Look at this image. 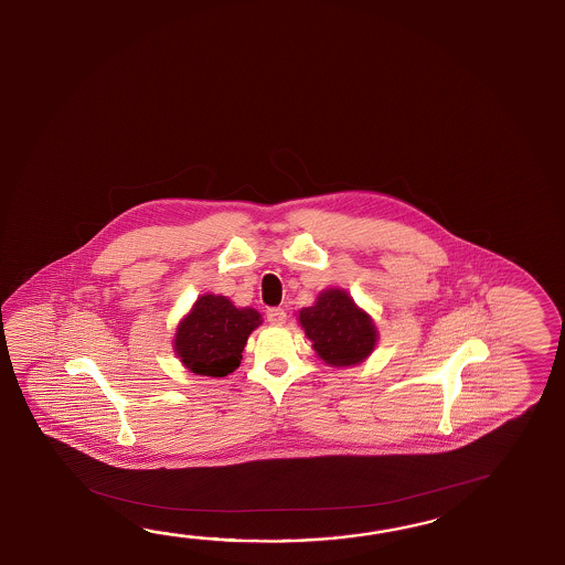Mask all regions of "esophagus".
Returning <instances> with one entry per match:
<instances>
[{
    "mask_svg": "<svg viewBox=\"0 0 565 565\" xmlns=\"http://www.w3.org/2000/svg\"><path fill=\"white\" fill-rule=\"evenodd\" d=\"M266 319L270 324H282V322L287 321V312L285 309H280V307H273V309L266 310Z\"/></svg>",
    "mask_w": 565,
    "mask_h": 565,
    "instance_id": "obj_1",
    "label": "esophagus"
}]
</instances>
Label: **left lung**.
Masks as SVG:
<instances>
[{
	"mask_svg": "<svg viewBox=\"0 0 565 565\" xmlns=\"http://www.w3.org/2000/svg\"><path fill=\"white\" fill-rule=\"evenodd\" d=\"M299 322L312 349L331 366L363 363L379 339L373 319L341 288L322 290L312 307L300 310Z\"/></svg>",
	"mask_w": 565,
	"mask_h": 565,
	"instance_id": "left-lung-1",
	"label": "left lung"
}]
</instances>
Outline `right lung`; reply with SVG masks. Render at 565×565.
<instances>
[{
	"label": "right lung",
	"mask_w": 565,
	"mask_h": 565,
	"mask_svg": "<svg viewBox=\"0 0 565 565\" xmlns=\"http://www.w3.org/2000/svg\"><path fill=\"white\" fill-rule=\"evenodd\" d=\"M258 324L263 317L255 309H236L226 297L204 295L178 324L174 353L196 375L226 376L241 365L244 344Z\"/></svg>",
	"instance_id": "obj_1"
}]
</instances>
